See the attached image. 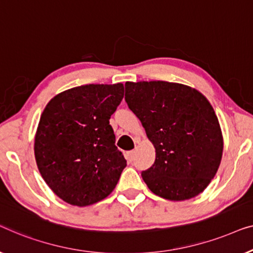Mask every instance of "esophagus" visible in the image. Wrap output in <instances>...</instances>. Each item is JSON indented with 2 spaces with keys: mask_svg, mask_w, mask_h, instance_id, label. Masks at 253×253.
Instances as JSON below:
<instances>
[{
  "mask_svg": "<svg viewBox=\"0 0 253 253\" xmlns=\"http://www.w3.org/2000/svg\"><path fill=\"white\" fill-rule=\"evenodd\" d=\"M134 156H135V151L131 150V151H128L126 154V157H127V161L131 163L134 161Z\"/></svg>",
  "mask_w": 253,
  "mask_h": 253,
  "instance_id": "34e87169",
  "label": "esophagus"
}]
</instances>
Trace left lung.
Masks as SVG:
<instances>
[{
  "label": "left lung",
  "mask_w": 253,
  "mask_h": 253,
  "mask_svg": "<svg viewBox=\"0 0 253 253\" xmlns=\"http://www.w3.org/2000/svg\"><path fill=\"white\" fill-rule=\"evenodd\" d=\"M125 101L156 149L142 177L155 195L186 201L201 194L219 169L223 140L214 110L202 92L167 81L125 84Z\"/></svg>",
  "instance_id": "8db88e82"
}]
</instances>
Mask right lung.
<instances>
[{
    "mask_svg": "<svg viewBox=\"0 0 253 253\" xmlns=\"http://www.w3.org/2000/svg\"><path fill=\"white\" fill-rule=\"evenodd\" d=\"M124 84H84L56 95L42 112L34 155L42 177L71 205L108 197L127 165L110 125Z\"/></svg>",
    "mask_w": 253,
    "mask_h": 253,
    "instance_id": "1",
    "label": "right lung"
}]
</instances>
